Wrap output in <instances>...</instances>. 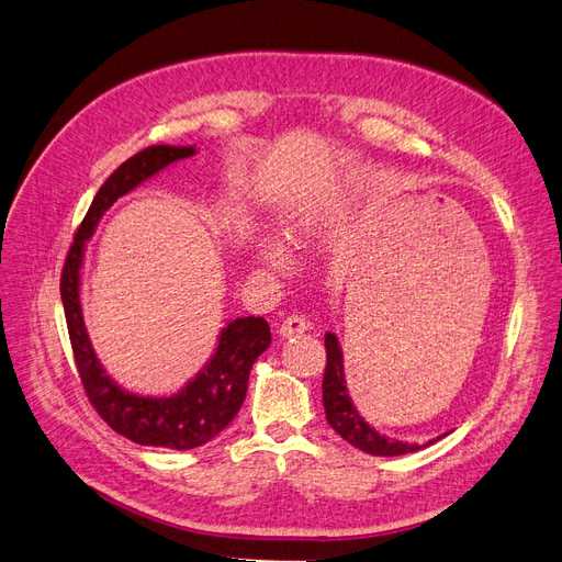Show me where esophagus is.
Instances as JSON below:
<instances>
[{
  "label": "esophagus",
  "instance_id": "obj_1",
  "mask_svg": "<svg viewBox=\"0 0 562 562\" xmlns=\"http://www.w3.org/2000/svg\"><path fill=\"white\" fill-rule=\"evenodd\" d=\"M307 329H311V322H307V319H305V317H301V315H292V317H286V319L282 322V327H280V338H282V340H286V338H296V336L305 334Z\"/></svg>",
  "mask_w": 562,
  "mask_h": 562
}]
</instances>
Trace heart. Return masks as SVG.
<instances>
[{"instance_id":"obj_1","label":"heart","mask_w":562,"mask_h":562,"mask_svg":"<svg viewBox=\"0 0 562 562\" xmlns=\"http://www.w3.org/2000/svg\"><path fill=\"white\" fill-rule=\"evenodd\" d=\"M255 255H257L259 266L266 270H284L289 266V257H286L284 247L273 238H261L257 243Z\"/></svg>"}]
</instances>
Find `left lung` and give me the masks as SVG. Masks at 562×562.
I'll use <instances>...</instances> for the list:
<instances>
[{
  "mask_svg": "<svg viewBox=\"0 0 562 562\" xmlns=\"http://www.w3.org/2000/svg\"><path fill=\"white\" fill-rule=\"evenodd\" d=\"M324 348H327V369H324V380H322L324 413H327V423L334 427V431H338L350 446L369 452V456L394 458V456H406V452L427 448L434 441L441 439L437 437L420 446V443L390 439L385 434L375 431L364 418H361L357 406L352 404V396L346 383V367H342V350L338 346L336 334L327 331V336H324Z\"/></svg>",
  "mask_w": 562,
  "mask_h": 562,
  "instance_id": "8db88e82",
  "label": "left lung"
}]
</instances>
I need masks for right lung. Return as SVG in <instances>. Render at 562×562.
<instances>
[{
    "instance_id": "right-lung-1",
    "label": "right lung",
    "mask_w": 562,
    "mask_h": 562,
    "mask_svg": "<svg viewBox=\"0 0 562 562\" xmlns=\"http://www.w3.org/2000/svg\"><path fill=\"white\" fill-rule=\"evenodd\" d=\"M195 154V147L158 144V147L144 149L119 166L90 203L75 235V245L69 247L60 278V296L71 350H75V361L90 404L121 437L139 446L170 450H191L212 441L238 415L247 394L251 364L270 346L268 322L263 317L231 319L220 331V340H216L207 364L182 390L166 396L137 394L121 387L104 371L93 350L81 311V268L86 243L93 238L102 214L121 195L131 193L172 162Z\"/></svg>"
}]
</instances>
